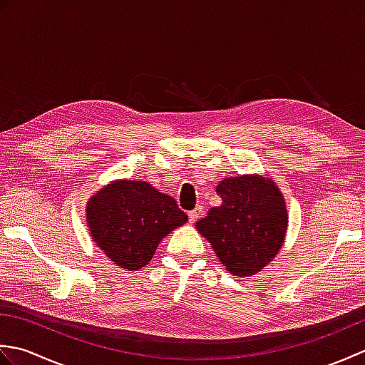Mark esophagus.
<instances>
[{
    "label": "esophagus",
    "instance_id": "34e87169",
    "mask_svg": "<svg viewBox=\"0 0 365 365\" xmlns=\"http://www.w3.org/2000/svg\"><path fill=\"white\" fill-rule=\"evenodd\" d=\"M202 212H204V210H202V207H196L195 210H191V212L188 213V218H190V221H191V222H196V221L199 220V216L202 215Z\"/></svg>",
    "mask_w": 365,
    "mask_h": 365
}]
</instances>
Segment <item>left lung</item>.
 <instances>
[{"mask_svg":"<svg viewBox=\"0 0 365 365\" xmlns=\"http://www.w3.org/2000/svg\"><path fill=\"white\" fill-rule=\"evenodd\" d=\"M216 192L221 205L208 210L196 229L232 274L257 273L284 243L289 218L282 195L257 175L224 178Z\"/></svg>","mask_w":365,"mask_h":365,"instance_id":"1","label":"left lung"}]
</instances>
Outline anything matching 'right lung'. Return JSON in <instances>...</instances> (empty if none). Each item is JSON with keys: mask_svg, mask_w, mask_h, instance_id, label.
Here are the masks:
<instances>
[{"mask_svg": "<svg viewBox=\"0 0 365 365\" xmlns=\"http://www.w3.org/2000/svg\"><path fill=\"white\" fill-rule=\"evenodd\" d=\"M187 221L175 199L147 182H114L88 202L94 242L115 265L130 271L150 262L160 240Z\"/></svg>", "mask_w": 365, "mask_h": 365, "instance_id": "right-lung-1", "label": "right lung"}]
</instances>
